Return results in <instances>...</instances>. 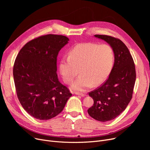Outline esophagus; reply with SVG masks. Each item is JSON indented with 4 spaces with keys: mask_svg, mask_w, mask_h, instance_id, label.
Masks as SVG:
<instances>
[{
    "mask_svg": "<svg viewBox=\"0 0 150 150\" xmlns=\"http://www.w3.org/2000/svg\"><path fill=\"white\" fill-rule=\"evenodd\" d=\"M75 95H76V96H81V97H84L85 96L84 93H79V92H75Z\"/></svg>",
    "mask_w": 150,
    "mask_h": 150,
    "instance_id": "34e87169",
    "label": "esophagus"
}]
</instances>
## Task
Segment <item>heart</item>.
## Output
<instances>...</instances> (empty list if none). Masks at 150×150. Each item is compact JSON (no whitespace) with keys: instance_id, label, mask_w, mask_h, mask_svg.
I'll use <instances>...</instances> for the list:
<instances>
[{"instance_id":"b5f03b06","label":"heart","mask_w":150,"mask_h":150,"mask_svg":"<svg viewBox=\"0 0 150 150\" xmlns=\"http://www.w3.org/2000/svg\"><path fill=\"white\" fill-rule=\"evenodd\" d=\"M114 62V50L108 44L91 42L77 44L69 56L63 57L59 71L64 81L70 84L78 74L80 75L71 85V89L85 91L92 86L103 83L111 72Z\"/></svg>"}]
</instances>
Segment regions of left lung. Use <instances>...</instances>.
Segmentation results:
<instances>
[{
  "instance_id": "left-lung-1",
  "label": "left lung",
  "mask_w": 150,
  "mask_h": 150,
  "mask_svg": "<svg viewBox=\"0 0 150 150\" xmlns=\"http://www.w3.org/2000/svg\"><path fill=\"white\" fill-rule=\"evenodd\" d=\"M106 41L114 52V63L106 81L89 93L93 105L89 115L100 122H108L119 116L130 102L136 81L134 62L127 47L119 39L107 35H94Z\"/></svg>"
}]
</instances>
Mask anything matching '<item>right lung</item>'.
<instances>
[{
	"instance_id": "right-lung-1",
	"label": "right lung",
	"mask_w": 150,
	"mask_h": 150,
	"mask_svg": "<svg viewBox=\"0 0 150 150\" xmlns=\"http://www.w3.org/2000/svg\"><path fill=\"white\" fill-rule=\"evenodd\" d=\"M68 38L47 35L27 42L19 51L13 67L17 96L31 116L47 120L58 115L72 93L57 74V56Z\"/></svg>"
}]
</instances>
